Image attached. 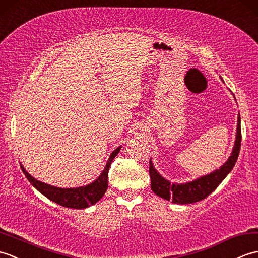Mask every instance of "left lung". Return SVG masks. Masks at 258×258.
<instances>
[{"instance_id": "1", "label": "left lung", "mask_w": 258, "mask_h": 258, "mask_svg": "<svg viewBox=\"0 0 258 258\" xmlns=\"http://www.w3.org/2000/svg\"><path fill=\"white\" fill-rule=\"evenodd\" d=\"M241 117L238 114L236 140L235 144H234L231 157L220 169L215 170L214 172L204 175L192 182L184 183V184H176V183L171 184L168 180H165L163 176L158 173V171L154 169L150 160V162H149L150 163L149 173H150L151 177V190L158 197L168 200V201H172V203L176 204H190L201 201V200L209 197L220 185V183L225 179L226 175L234 168L238 158L239 149H241Z\"/></svg>"}]
</instances>
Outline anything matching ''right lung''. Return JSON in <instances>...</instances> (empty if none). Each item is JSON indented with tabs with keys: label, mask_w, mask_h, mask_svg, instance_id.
I'll return each mask as SVG.
<instances>
[{
	"label": "right lung",
	"mask_w": 258,
	"mask_h": 258,
	"mask_svg": "<svg viewBox=\"0 0 258 258\" xmlns=\"http://www.w3.org/2000/svg\"><path fill=\"white\" fill-rule=\"evenodd\" d=\"M120 149H121V147H118L116 150L110 154V158L108 160L106 167L99 175L98 179H96V181L86 186L72 188L56 187L34 179V177L23 168L22 164L21 169L23 171V173L27 177V180L32 183V185L35 187L37 191L41 192L43 196L49 199L50 201H53L65 208L86 209L90 207V205L97 203L102 197H104V194L106 193L108 188V171H109V167L112 160L119 153Z\"/></svg>",
	"instance_id": "right-lung-1"
}]
</instances>
